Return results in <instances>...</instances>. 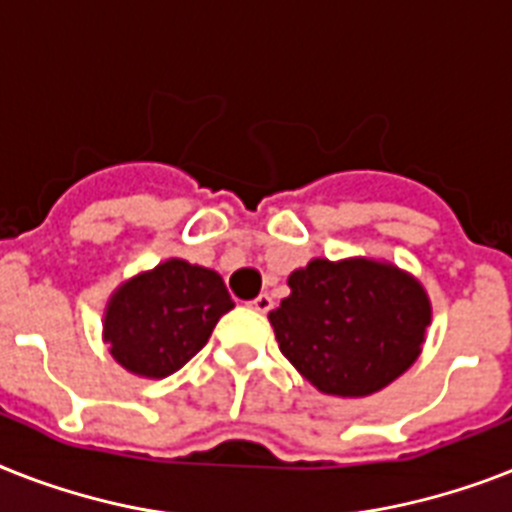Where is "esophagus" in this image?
I'll list each match as a JSON object with an SVG mask.
<instances>
[{"label":"esophagus","instance_id":"esophagus-1","mask_svg":"<svg viewBox=\"0 0 512 512\" xmlns=\"http://www.w3.org/2000/svg\"><path fill=\"white\" fill-rule=\"evenodd\" d=\"M249 307L257 310V313H268L270 307H273V297H270V294H257V297L249 302Z\"/></svg>","mask_w":512,"mask_h":512}]
</instances>
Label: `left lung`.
Segmentation results:
<instances>
[{"mask_svg": "<svg viewBox=\"0 0 512 512\" xmlns=\"http://www.w3.org/2000/svg\"><path fill=\"white\" fill-rule=\"evenodd\" d=\"M270 310L278 350L321 392L365 397L415 363L431 321L413 276L373 260H313Z\"/></svg>", "mask_w": 512, "mask_h": 512, "instance_id": "8db88e82", "label": "left lung"}]
</instances>
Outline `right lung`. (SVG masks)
<instances>
[{
	"label": "right lung",
	"mask_w": 512,
	"mask_h": 512,
	"mask_svg": "<svg viewBox=\"0 0 512 512\" xmlns=\"http://www.w3.org/2000/svg\"><path fill=\"white\" fill-rule=\"evenodd\" d=\"M231 307L234 299L215 270L168 260L112 294L105 342L126 371L165 378L205 347Z\"/></svg>",
	"instance_id": "add662e5"
}]
</instances>
